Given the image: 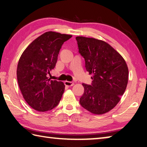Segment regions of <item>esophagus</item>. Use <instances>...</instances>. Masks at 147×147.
Instances as JSON below:
<instances>
[{
    "instance_id": "obj_1",
    "label": "esophagus",
    "mask_w": 147,
    "mask_h": 147,
    "mask_svg": "<svg viewBox=\"0 0 147 147\" xmlns=\"http://www.w3.org/2000/svg\"><path fill=\"white\" fill-rule=\"evenodd\" d=\"M64 84H65V85L69 87L73 86L74 85V82H69V81H65Z\"/></svg>"
}]
</instances>
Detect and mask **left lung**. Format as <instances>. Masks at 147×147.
Returning a JSON list of instances; mask_svg holds the SVG:
<instances>
[{
  "instance_id": "8db88e82",
  "label": "left lung",
  "mask_w": 147,
  "mask_h": 147,
  "mask_svg": "<svg viewBox=\"0 0 147 147\" xmlns=\"http://www.w3.org/2000/svg\"><path fill=\"white\" fill-rule=\"evenodd\" d=\"M85 67L92 74L91 85L82 84L81 106L91 113L101 115L112 109L127 86L128 69L124 58L106 42L94 38H76Z\"/></svg>"
}]
</instances>
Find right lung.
<instances>
[{"mask_svg":"<svg viewBox=\"0 0 147 147\" xmlns=\"http://www.w3.org/2000/svg\"><path fill=\"white\" fill-rule=\"evenodd\" d=\"M72 37L47 32L29 45L20 58L17 69L18 84L24 100L38 111L55 108L65 90L62 82L47 77L56 66L62 45Z\"/></svg>","mask_w":147,"mask_h":147,"instance_id":"1","label":"right lung"}]
</instances>
